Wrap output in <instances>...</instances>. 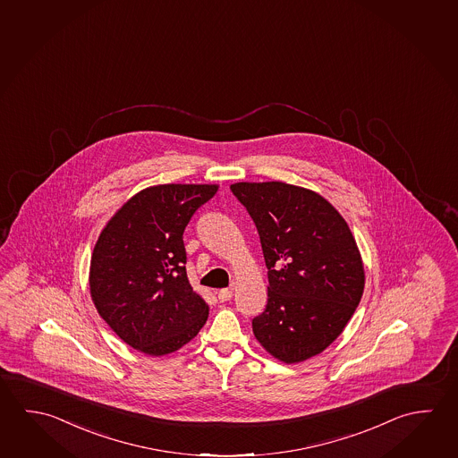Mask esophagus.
Listing matches in <instances>:
<instances>
[{"instance_id":"1","label":"esophagus","mask_w":458,"mask_h":458,"mask_svg":"<svg viewBox=\"0 0 458 458\" xmlns=\"http://www.w3.org/2000/svg\"><path fill=\"white\" fill-rule=\"evenodd\" d=\"M233 297V291L232 289H220L218 291V301H222V302H226V301H230Z\"/></svg>"}]
</instances>
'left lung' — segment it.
I'll return each instance as SVG.
<instances>
[{
	"label": "left lung",
	"mask_w": 458,
	"mask_h": 458,
	"mask_svg": "<svg viewBox=\"0 0 458 458\" xmlns=\"http://www.w3.org/2000/svg\"><path fill=\"white\" fill-rule=\"evenodd\" d=\"M230 188L256 224L268 268V301L252 320L254 336L283 363L318 355L344 331L365 288L351 228L331 202L302 186Z\"/></svg>",
	"instance_id": "1"
}]
</instances>
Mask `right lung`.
<instances>
[{
	"mask_svg": "<svg viewBox=\"0 0 458 458\" xmlns=\"http://www.w3.org/2000/svg\"><path fill=\"white\" fill-rule=\"evenodd\" d=\"M218 185L149 186L109 218L89 262V294L125 344L161 357L190 343L209 305L186 275L183 232Z\"/></svg>",
	"mask_w": 458,
	"mask_h": 458,
	"instance_id": "1",
	"label": "right lung"
}]
</instances>
